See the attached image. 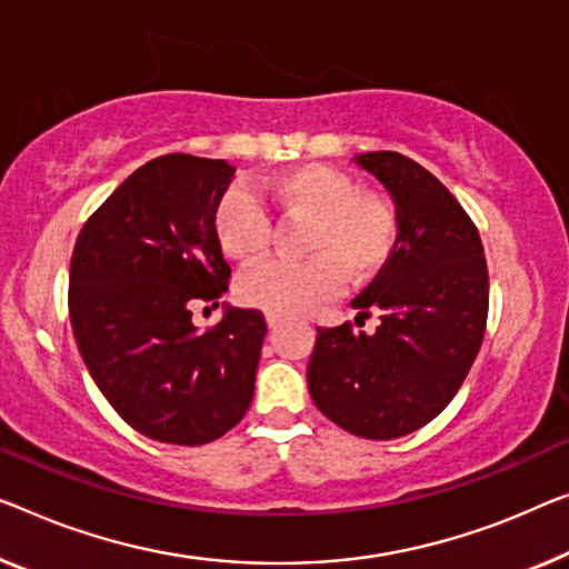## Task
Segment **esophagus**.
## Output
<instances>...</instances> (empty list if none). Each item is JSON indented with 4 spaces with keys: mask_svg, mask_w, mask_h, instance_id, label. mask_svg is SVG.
Segmentation results:
<instances>
[{
    "mask_svg": "<svg viewBox=\"0 0 569 569\" xmlns=\"http://www.w3.org/2000/svg\"><path fill=\"white\" fill-rule=\"evenodd\" d=\"M268 327L270 329H278V327H281V321H283V317H278V313H268Z\"/></svg>",
    "mask_w": 569,
    "mask_h": 569,
    "instance_id": "esophagus-1",
    "label": "esophagus"
}]
</instances>
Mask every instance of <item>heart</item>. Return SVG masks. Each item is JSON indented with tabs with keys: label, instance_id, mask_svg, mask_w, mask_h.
Wrapping results in <instances>:
<instances>
[{
	"label": "heart",
	"instance_id": "b5f03b06",
	"mask_svg": "<svg viewBox=\"0 0 569 569\" xmlns=\"http://www.w3.org/2000/svg\"><path fill=\"white\" fill-rule=\"evenodd\" d=\"M258 193L288 219H303L299 262H260L237 281L248 307L278 317L309 311L342 288H362L383 273L398 244V214L378 193L358 191L350 173L332 166L288 168L258 183ZM214 237L227 258L266 256L273 222L256 193L230 189L214 209Z\"/></svg>",
	"mask_w": 569,
	"mask_h": 569
}]
</instances>
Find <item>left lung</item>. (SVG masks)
Instances as JSON below:
<instances>
[{
	"label": "left lung",
	"instance_id": "8db88e82",
	"mask_svg": "<svg viewBox=\"0 0 569 569\" xmlns=\"http://www.w3.org/2000/svg\"><path fill=\"white\" fill-rule=\"evenodd\" d=\"M360 168L396 201L398 244L358 299L376 332L350 321L317 327L307 380L317 409L362 439H398L445 411L460 391L488 321V266L468 211L417 160L362 152ZM358 317V319H360Z\"/></svg>",
	"mask_w": 569,
	"mask_h": 569
}]
</instances>
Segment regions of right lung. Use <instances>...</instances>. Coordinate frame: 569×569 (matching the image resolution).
<instances>
[{
  "label": "right lung",
  "instance_id": "right-lung-1",
  "mask_svg": "<svg viewBox=\"0 0 569 569\" xmlns=\"http://www.w3.org/2000/svg\"><path fill=\"white\" fill-rule=\"evenodd\" d=\"M234 168L171 152L140 166L81 227L68 276L76 345L99 391L140 435L214 442L240 423L266 339L258 309H227L199 332L191 309L219 307L230 262L214 209Z\"/></svg>",
  "mask_w": 569,
  "mask_h": 569
}]
</instances>
